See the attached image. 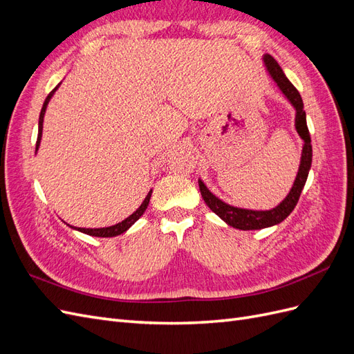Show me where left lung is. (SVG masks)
I'll list each match as a JSON object with an SVG mask.
<instances>
[{
  "label": "left lung",
  "mask_w": 354,
  "mask_h": 354,
  "mask_svg": "<svg viewBox=\"0 0 354 354\" xmlns=\"http://www.w3.org/2000/svg\"><path fill=\"white\" fill-rule=\"evenodd\" d=\"M264 63H266L267 71L270 73V77L277 84V87L281 88V91L286 95V99L292 103V106L297 111L295 128L299 137L304 140V146H303L301 162H299L298 174L291 192H289L288 196L279 203V205L269 211H252V209H243V208L227 205L226 202H223L217 196H214L207 189V186L199 180L201 195L203 201H205L207 205L209 207V209L212 212H216L223 221H226L229 224V226L239 230H259V229L274 226V224H279L281 221H283L289 214L294 211L297 202L299 199V195H301V190L306 185L310 167H312V138H310V133L307 128L306 112H304L301 95H299L298 90L291 84V81L285 77L283 71L270 55L264 56Z\"/></svg>",
  "instance_id": "1"
}]
</instances>
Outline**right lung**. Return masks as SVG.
Returning <instances> with one entry per match:
<instances>
[{
  "mask_svg": "<svg viewBox=\"0 0 354 354\" xmlns=\"http://www.w3.org/2000/svg\"><path fill=\"white\" fill-rule=\"evenodd\" d=\"M57 87H59V85H57ZM57 87L47 95V99H46L44 104H42V109H41V113H39V122H38V138H37L35 152L38 151L39 140H41L42 121H44V113H46V109H47V104H48V102H50V99H51L53 93H55V91L57 90ZM151 195H152V192H149L146 199L143 201L142 205L138 207V209H137L136 212H133L130 217H127L124 221L115 224V226L102 227V229H84V227H73V229H77V230H80V232H82V233H87V234H90V236H99V238H112V236H118V234H121V233H124V232H127L128 229H130V227L133 226V224L143 216V212L146 211V208H147V205H149V201H151Z\"/></svg>",
  "mask_w": 354,
  "mask_h": 354,
  "instance_id": "right-lung-1",
  "label": "right lung"
}]
</instances>
